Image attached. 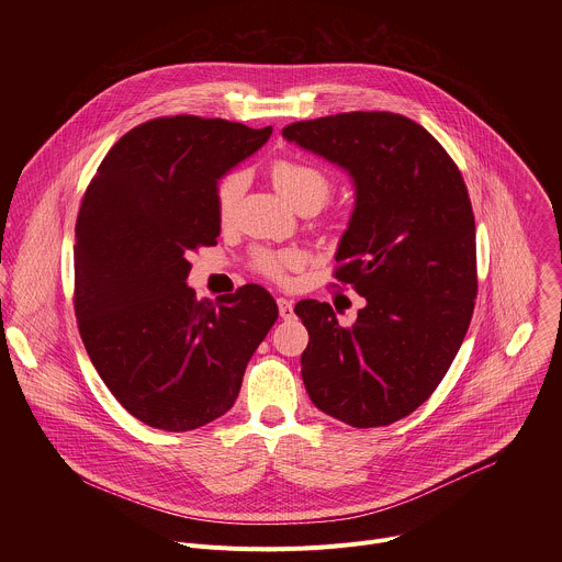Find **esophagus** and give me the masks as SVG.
Segmentation results:
<instances>
[{"instance_id": "esophagus-1", "label": "esophagus", "mask_w": 562, "mask_h": 562, "mask_svg": "<svg viewBox=\"0 0 562 562\" xmlns=\"http://www.w3.org/2000/svg\"><path fill=\"white\" fill-rule=\"evenodd\" d=\"M278 311H280L282 319H291L295 315L293 313V302L286 300V297H278Z\"/></svg>"}]
</instances>
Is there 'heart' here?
<instances>
[{
    "label": "heart",
    "instance_id": "b5f03b06",
    "mask_svg": "<svg viewBox=\"0 0 562 562\" xmlns=\"http://www.w3.org/2000/svg\"><path fill=\"white\" fill-rule=\"evenodd\" d=\"M271 176L278 191L293 206L300 202H315L317 206H323L334 189V182L327 176V171H323L315 165L302 162L297 157H278L271 165ZM243 191H245L243 173H228L226 178L220 180L215 189V204L222 222H228L233 217L237 202L243 198ZM295 265H300V256L295 251L260 249L256 251V258H254V267L269 278H282L284 271Z\"/></svg>",
    "mask_w": 562,
    "mask_h": 562
}]
</instances>
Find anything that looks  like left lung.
<instances>
[{"mask_svg":"<svg viewBox=\"0 0 562 562\" xmlns=\"http://www.w3.org/2000/svg\"><path fill=\"white\" fill-rule=\"evenodd\" d=\"M282 135L351 176L356 206L334 276L367 300L353 327H340L327 302L295 304L308 331L306 393L351 427H386L436 391L471 323L475 222L464 180L440 142L397 113H338Z\"/></svg>","mask_w":562,"mask_h":562,"instance_id":"left-lung-1","label":"left lung"}]
</instances>
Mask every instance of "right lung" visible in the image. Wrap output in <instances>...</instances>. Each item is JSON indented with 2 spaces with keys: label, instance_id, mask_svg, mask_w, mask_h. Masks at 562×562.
<instances>
[{
  "label": "right lung",
  "instance_id": "obj_1",
  "mask_svg": "<svg viewBox=\"0 0 562 562\" xmlns=\"http://www.w3.org/2000/svg\"><path fill=\"white\" fill-rule=\"evenodd\" d=\"M273 128L176 115L122 135L102 159L75 222V317L117 403L165 431L224 416L278 319L260 284L198 300L191 254L217 245V180Z\"/></svg>",
  "mask_w": 562,
  "mask_h": 562
}]
</instances>
